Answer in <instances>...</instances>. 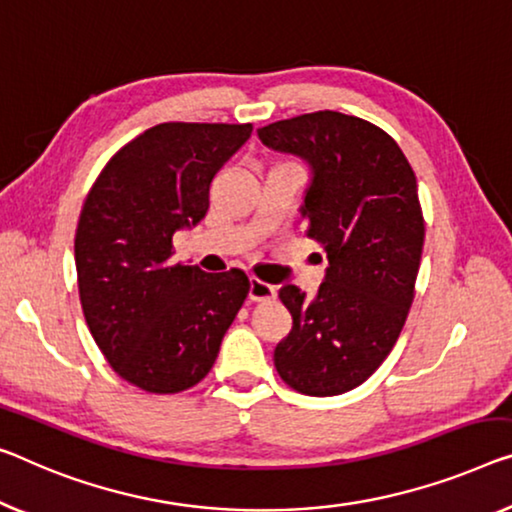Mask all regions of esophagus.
I'll list each match as a JSON object with an SVG mask.
<instances>
[{
  "label": "esophagus",
  "instance_id": "34e87169",
  "mask_svg": "<svg viewBox=\"0 0 512 512\" xmlns=\"http://www.w3.org/2000/svg\"><path fill=\"white\" fill-rule=\"evenodd\" d=\"M250 301H271L276 299V287L269 285V282L259 280V278H250Z\"/></svg>",
  "mask_w": 512,
  "mask_h": 512
}]
</instances>
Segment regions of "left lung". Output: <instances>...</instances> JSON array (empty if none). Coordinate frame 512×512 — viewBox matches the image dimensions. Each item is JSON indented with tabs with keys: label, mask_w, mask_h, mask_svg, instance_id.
<instances>
[{
	"label": "left lung",
	"mask_w": 512,
	"mask_h": 512,
	"mask_svg": "<svg viewBox=\"0 0 512 512\" xmlns=\"http://www.w3.org/2000/svg\"><path fill=\"white\" fill-rule=\"evenodd\" d=\"M257 135L310 165L301 216L329 257L317 296L280 287L294 324L273 363L294 391L347 393L391 354L414 301L425 239L416 174L391 135L352 114H301Z\"/></svg>",
	"instance_id": "1"
}]
</instances>
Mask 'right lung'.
I'll return each instance as SVG.
<instances>
[{"label": "right lung", "mask_w": 512, "mask_h": 512, "mask_svg": "<svg viewBox=\"0 0 512 512\" xmlns=\"http://www.w3.org/2000/svg\"><path fill=\"white\" fill-rule=\"evenodd\" d=\"M253 124L167 121L114 154L75 232L87 326L112 370L147 393H181L209 375L246 301L241 269L172 264V236L207 216L216 172Z\"/></svg>", "instance_id": "1"}]
</instances>
